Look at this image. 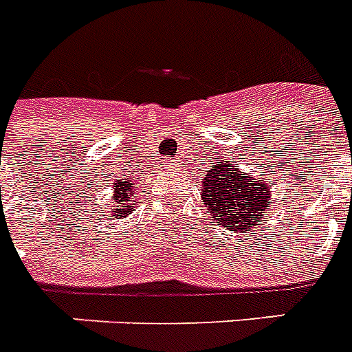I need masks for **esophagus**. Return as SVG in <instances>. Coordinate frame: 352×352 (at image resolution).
I'll use <instances>...</instances> for the list:
<instances>
[{
    "label": "esophagus",
    "instance_id": "obj_1",
    "mask_svg": "<svg viewBox=\"0 0 352 352\" xmlns=\"http://www.w3.org/2000/svg\"><path fill=\"white\" fill-rule=\"evenodd\" d=\"M164 166H166V170L175 171V170H179V161H170V159H168L166 164H164Z\"/></svg>",
    "mask_w": 352,
    "mask_h": 352
}]
</instances>
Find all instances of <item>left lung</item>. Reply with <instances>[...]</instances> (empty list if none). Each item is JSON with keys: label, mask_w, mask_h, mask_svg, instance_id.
<instances>
[{"label": "left lung", "mask_w": 352, "mask_h": 352, "mask_svg": "<svg viewBox=\"0 0 352 352\" xmlns=\"http://www.w3.org/2000/svg\"><path fill=\"white\" fill-rule=\"evenodd\" d=\"M202 204L230 231H248L258 224L270 208V191L265 182H258L231 164L213 166L202 186Z\"/></svg>", "instance_id": "1"}]
</instances>
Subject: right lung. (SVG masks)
Returning a JSON list of instances; mask_svg holds the SVG:
<instances>
[{
    "label": "right lung",
    "instance_id": "add662e5",
    "mask_svg": "<svg viewBox=\"0 0 352 352\" xmlns=\"http://www.w3.org/2000/svg\"><path fill=\"white\" fill-rule=\"evenodd\" d=\"M131 184L133 182H128L126 179H122L121 182L117 181L116 182V195H113V204H117V217H122V215H128V213H131L133 211V208H135V202H131Z\"/></svg>",
    "mask_w": 352,
    "mask_h": 352
}]
</instances>
